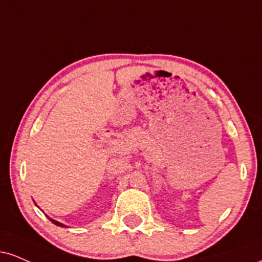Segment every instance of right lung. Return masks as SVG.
Masks as SVG:
<instances>
[{"label": "right lung", "instance_id": "add662e5", "mask_svg": "<svg viewBox=\"0 0 262 262\" xmlns=\"http://www.w3.org/2000/svg\"><path fill=\"white\" fill-rule=\"evenodd\" d=\"M49 219H50V217H49ZM50 221H51L52 223H55V225H56V226L63 227V225H62V223H61V222H57V221H55V220H52V219H50Z\"/></svg>", "mask_w": 262, "mask_h": 262}]
</instances>
